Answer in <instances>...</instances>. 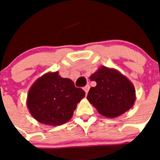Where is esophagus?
Instances as JSON below:
<instances>
[{
	"label": "esophagus",
	"instance_id": "esophagus-1",
	"mask_svg": "<svg viewBox=\"0 0 160 160\" xmlns=\"http://www.w3.org/2000/svg\"><path fill=\"white\" fill-rule=\"evenodd\" d=\"M89 89H90V86H89V85H87V86H86V87H84V88H83V90H85V92H86V94H87L89 91Z\"/></svg>",
	"mask_w": 160,
	"mask_h": 160
}]
</instances>
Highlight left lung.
<instances>
[{"label":"left lung","mask_w":160,"mask_h":160,"mask_svg":"<svg viewBox=\"0 0 160 160\" xmlns=\"http://www.w3.org/2000/svg\"><path fill=\"white\" fill-rule=\"evenodd\" d=\"M97 82L87 98L98 111L108 118H115L131 108L135 101L132 83L118 71L102 66L90 76Z\"/></svg>","instance_id":"left-lung-1"}]
</instances>
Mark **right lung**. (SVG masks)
Masks as SVG:
<instances>
[{"label": "right lung", "instance_id": "obj_1", "mask_svg": "<svg viewBox=\"0 0 160 160\" xmlns=\"http://www.w3.org/2000/svg\"><path fill=\"white\" fill-rule=\"evenodd\" d=\"M85 91L58 72L42 76L32 85L28 94L27 106L38 122L57 126L68 122Z\"/></svg>", "mask_w": 160, "mask_h": 160}]
</instances>
